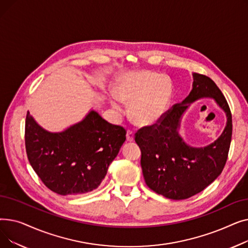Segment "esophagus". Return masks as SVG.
I'll return each mask as SVG.
<instances>
[{
	"label": "esophagus",
	"instance_id": "esophagus-1",
	"mask_svg": "<svg viewBox=\"0 0 248 248\" xmlns=\"http://www.w3.org/2000/svg\"><path fill=\"white\" fill-rule=\"evenodd\" d=\"M135 140V135L132 131H127L126 132V140L128 141H133Z\"/></svg>",
	"mask_w": 248,
	"mask_h": 248
}]
</instances>
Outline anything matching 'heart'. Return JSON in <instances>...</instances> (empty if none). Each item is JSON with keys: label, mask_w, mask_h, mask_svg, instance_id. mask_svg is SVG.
<instances>
[{"label": "heart", "mask_w": 248, "mask_h": 248, "mask_svg": "<svg viewBox=\"0 0 248 248\" xmlns=\"http://www.w3.org/2000/svg\"><path fill=\"white\" fill-rule=\"evenodd\" d=\"M173 85L170 78L150 71L128 73L113 86L110 106L116 112H123L122 102L129 106L133 122L140 126H151L159 123L170 104Z\"/></svg>", "instance_id": "obj_1"}]
</instances>
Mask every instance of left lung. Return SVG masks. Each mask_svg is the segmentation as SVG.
<instances>
[{
    "instance_id": "8db88e82",
    "label": "left lung",
    "mask_w": 248,
    "mask_h": 248,
    "mask_svg": "<svg viewBox=\"0 0 248 248\" xmlns=\"http://www.w3.org/2000/svg\"><path fill=\"white\" fill-rule=\"evenodd\" d=\"M192 90L175 104L159 124L145 126L136 134L140 166L150 189L173 200L190 198L212 184L222 172L230 148L232 116L228 103L211 78L193 73ZM212 98L227 114V125L211 144L196 148L188 145L178 133L180 121L189 104Z\"/></svg>"
}]
</instances>
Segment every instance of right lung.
<instances>
[{
    "label": "right lung",
    "mask_w": 248,
    "mask_h": 248,
    "mask_svg": "<svg viewBox=\"0 0 248 248\" xmlns=\"http://www.w3.org/2000/svg\"><path fill=\"white\" fill-rule=\"evenodd\" d=\"M125 129L91 109L62 132H49L28 111L25 144L28 160L47 188L59 195L96 189L125 140Z\"/></svg>",
    "instance_id": "1"
}]
</instances>
